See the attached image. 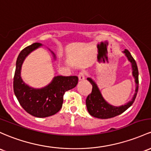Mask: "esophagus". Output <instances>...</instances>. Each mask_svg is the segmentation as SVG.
Returning <instances> with one entry per match:
<instances>
[{
	"mask_svg": "<svg viewBox=\"0 0 151 151\" xmlns=\"http://www.w3.org/2000/svg\"><path fill=\"white\" fill-rule=\"evenodd\" d=\"M85 76H86V72H84V71H82L79 73L78 74V77L79 80H83L85 78Z\"/></svg>",
	"mask_w": 151,
	"mask_h": 151,
	"instance_id": "1",
	"label": "esophagus"
}]
</instances>
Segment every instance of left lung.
<instances>
[{
  "label": "left lung",
  "mask_w": 151,
  "mask_h": 151,
  "mask_svg": "<svg viewBox=\"0 0 151 151\" xmlns=\"http://www.w3.org/2000/svg\"><path fill=\"white\" fill-rule=\"evenodd\" d=\"M128 60L131 62L132 68V75L135 79V83H136V89H135V93L132 97V100L127 102L126 105H124L120 107H115L107 103L104 100L101 94L97 84L94 83V81L91 78H87V80L90 82L92 85V92L87 96L86 99V105H87V110L91 115L94 117L100 119H108L111 117H114L115 116L120 115L122 112H125L127 109L133 104L134 101L136 97L137 90H138V69L135 60L132 57L130 51L127 49H125L123 51Z\"/></svg>",
  "instance_id": "obj_1"
}]
</instances>
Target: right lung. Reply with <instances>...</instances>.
Instances as JSON below:
<instances>
[{
  "label": "right lung",
  "instance_id": "obj_1",
  "mask_svg": "<svg viewBox=\"0 0 151 151\" xmlns=\"http://www.w3.org/2000/svg\"><path fill=\"white\" fill-rule=\"evenodd\" d=\"M40 46V43H34L19 54L14 77V91L20 105L28 113L34 117H46L55 115L61 110L64 93L75 87L79 79L77 76H57L42 89H34L26 85L21 77V65L26 56Z\"/></svg>",
  "mask_w": 151,
  "mask_h": 151
}]
</instances>
